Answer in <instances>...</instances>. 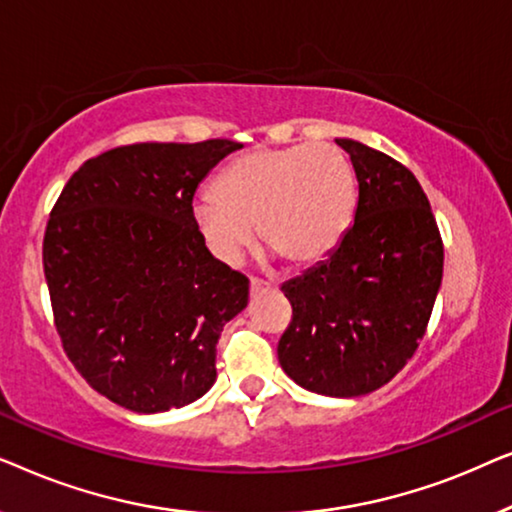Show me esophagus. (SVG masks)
<instances>
[{
	"mask_svg": "<svg viewBox=\"0 0 512 512\" xmlns=\"http://www.w3.org/2000/svg\"><path fill=\"white\" fill-rule=\"evenodd\" d=\"M268 289H270V284L263 282V279H256V277L249 279V291H251V296H258V293H263V291H268Z\"/></svg>",
	"mask_w": 512,
	"mask_h": 512,
	"instance_id": "esophagus-1",
	"label": "esophagus"
}]
</instances>
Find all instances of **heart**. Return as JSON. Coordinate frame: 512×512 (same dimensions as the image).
I'll return each instance as SVG.
<instances>
[{"instance_id":"heart-1","label":"heart","mask_w":512,"mask_h":512,"mask_svg":"<svg viewBox=\"0 0 512 512\" xmlns=\"http://www.w3.org/2000/svg\"><path fill=\"white\" fill-rule=\"evenodd\" d=\"M356 181L345 153L333 144L254 149L219 172L212 195L193 202L191 219L209 254L237 265L254 244L291 265L324 261L347 233Z\"/></svg>"}]
</instances>
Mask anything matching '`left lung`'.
<instances>
[{"instance_id":"8db88e82","label":"left lung","mask_w":512,"mask_h":512,"mask_svg":"<svg viewBox=\"0 0 512 512\" xmlns=\"http://www.w3.org/2000/svg\"><path fill=\"white\" fill-rule=\"evenodd\" d=\"M359 202L338 247L282 284L293 321L279 366L321 396H363L412 359L443 282V242L429 198L408 167L354 139Z\"/></svg>"}]
</instances>
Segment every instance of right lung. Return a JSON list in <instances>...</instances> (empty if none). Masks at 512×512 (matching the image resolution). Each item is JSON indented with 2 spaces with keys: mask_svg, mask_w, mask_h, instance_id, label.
I'll return each mask as SVG.
<instances>
[{
  "mask_svg": "<svg viewBox=\"0 0 512 512\" xmlns=\"http://www.w3.org/2000/svg\"><path fill=\"white\" fill-rule=\"evenodd\" d=\"M242 144H132L90 158L55 202L44 275L55 328L97 394L132 412L198 401L216 342L249 303V279L195 233L193 195Z\"/></svg>",
  "mask_w": 512,
  "mask_h": 512,
  "instance_id": "add662e5",
  "label": "right lung"
}]
</instances>
